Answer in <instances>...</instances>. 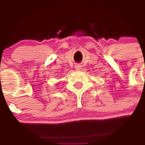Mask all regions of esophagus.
Segmentation results:
<instances>
[{
    "label": "esophagus",
    "instance_id": "34e87169",
    "mask_svg": "<svg viewBox=\"0 0 145 145\" xmlns=\"http://www.w3.org/2000/svg\"><path fill=\"white\" fill-rule=\"evenodd\" d=\"M75 69L76 71H80L81 69V66L79 65V64H77V65L75 66Z\"/></svg>",
    "mask_w": 145,
    "mask_h": 145
}]
</instances>
